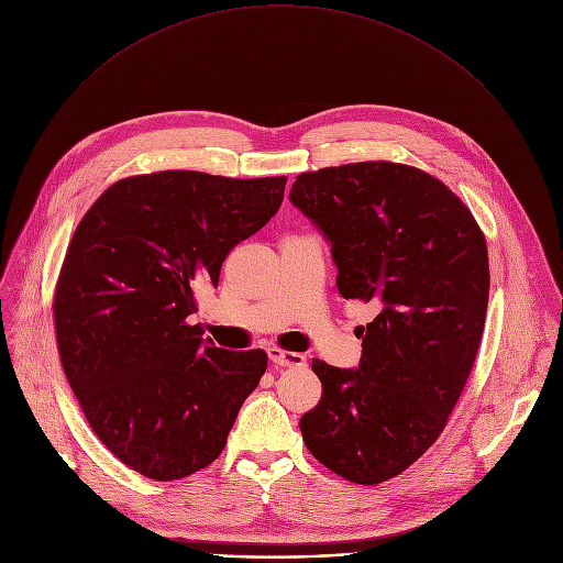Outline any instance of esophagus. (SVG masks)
Listing matches in <instances>:
<instances>
[{
    "label": "esophagus",
    "instance_id": "obj_1",
    "mask_svg": "<svg viewBox=\"0 0 563 563\" xmlns=\"http://www.w3.org/2000/svg\"><path fill=\"white\" fill-rule=\"evenodd\" d=\"M269 360L278 366H289V368L305 366V362H308V360H305V354L280 350V347H269Z\"/></svg>",
    "mask_w": 563,
    "mask_h": 563
}]
</instances>
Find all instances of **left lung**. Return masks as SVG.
Wrapping results in <instances>:
<instances>
[{"label":"left lung","instance_id":"8db88e82","mask_svg":"<svg viewBox=\"0 0 563 563\" xmlns=\"http://www.w3.org/2000/svg\"><path fill=\"white\" fill-rule=\"evenodd\" d=\"M289 199L330 240L339 294L379 310L360 368L314 360L323 393L300 433L330 472L377 485L440 438L467 384L487 314V242L463 199L404 164L300 173Z\"/></svg>","mask_w":563,"mask_h":563}]
</instances>
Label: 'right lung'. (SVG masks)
<instances>
[{
	"label": "right lung",
	"mask_w": 563,
	"mask_h": 563,
	"mask_svg": "<svg viewBox=\"0 0 563 563\" xmlns=\"http://www.w3.org/2000/svg\"><path fill=\"white\" fill-rule=\"evenodd\" d=\"M287 177L134 175L100 195L67 246L54 325L82 413L123 465L179 481L222 453L265 350L233 352L186 319L231 249L280 209Z\"/></svg>",
	"instance_id": "add662e5"
}]
</instances>
